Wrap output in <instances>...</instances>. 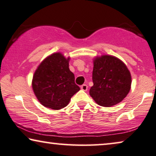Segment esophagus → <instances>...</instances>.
Segmentation results:
<instances>
[{
    "mask_svg": "<svg viewBox=\"0 0 156 156\" xmlns=\"http://www.w3.org/2000/svg\"><path fill=\"white\" fill-rule=\"evenodd\" d=\"M81 89L84 91H87L88 89V86L87 84H83L82 86H81Z\"/></svg>",
    "mask_w": 156,
    "mask_h": 156,
    "instance_id": "obj_1",
    "label": "esophagus"
}]
</instances>
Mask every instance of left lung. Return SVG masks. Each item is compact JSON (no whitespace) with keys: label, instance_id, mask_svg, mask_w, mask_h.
<instances>
[{"label":"left lung","instance_id":"left-lung-1","mask_svg":"<svg viewBox=\"0 0 156 156\" xmlns=\"http://www.w3.org/2000/svg\"><path fill=\"white\" fill-rule=\"evenodd\" d=\"M92 80L94 86L90 89V96L103 107L120 103L129 94L132 84V76L126 65L110 55L94 58Z\"/></svg>","mask_w":156,"mask_h":156}]
</instances>
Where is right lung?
Segmentation results:
<instances>
[{
	"instance_id": "right-lung-1",
	"label": "right lung",
	"mask_w": 156,
	"mask_h": 156,
	"mask_svg": "<svg viewBox=\"0 0 156 156\" xmlns=\"http://www.w3.org/2000/svg\"><path fill=\"white\" fill-rule=\"evenodd\" d=\"M70 58L60 52L46 57L34 74L32 89L41 104L53 110L66 107L72 97L80 90L69 68Z\"/></svg>"
}]
</instances>
